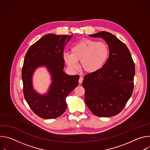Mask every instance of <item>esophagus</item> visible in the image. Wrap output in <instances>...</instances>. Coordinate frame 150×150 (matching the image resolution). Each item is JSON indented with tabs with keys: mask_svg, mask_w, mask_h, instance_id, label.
<instances>
[{
	"mask_svg": "<svg viewBox=\"0 0 150 150\" xmlns=\"http://www.w3.org/2000/svg\"><path fill=\"white\" fill-rule=\"evenodd\" d=\"M83 80V78L82 77L80 76V78H79V83H81L82 82Z\"/></svg>",
	"mask_w": 150,
	"mask_h": 150,
	"instance_id": "esophagus-1",
	"label": "esophagus"
}]
</instances>
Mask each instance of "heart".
<instances>
[{
	"mask_svg": "<svg viewBox=\"0 0 150 150\" xmlns=\"http://www.w3.org/2000/svg\"><path fill=\"white\" fill-rule=\"evenodd\" d=\"M109 46L104 41H97L90 38H83L72 46L71 53L63 54L64 62L72 70L81 67L88 73H94L105 65L109 57Z\"/></svg>",
	"mask_w": 150,
	"mask_h": 150,
	"instance_id": "1",
	"label": "heart"
}]
</instances>
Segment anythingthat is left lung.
<instances>
[{
	"mask_svg": "<svg viewBox=\"0 0 150 150\" xmlns=\"http://www.w3.org/2000/svg\"><path fill=\"white\" fill-rule=\"evenodd\" d=\"M101 37L108 45V61L98 71L85 75V102L96 116L110 117L124 108L134 90L135 65L127 46L112 34L101 31L89 35Z\"/></svg>",
	"mask_w": 150,
	"mask_h": 150,
	"instance_id": "8db88e82",
	"label": "left lung"
}]
</instances>
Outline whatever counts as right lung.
<instances>
[{
	"label": "right lung",
	"instance_id": "add662e5",
	"mask_svg": "<svg viewBox=\"0 0 150 150\" xmlns=\"http://www.w3.org/2000/svg\"><path fill=\"white\" fill-rule=\"evenodd\" d=\"M72 34H48L36 41L28 50L22 69L24 98L31 110L43 119H54L65 112L66 98L78 85L79 75H69L63 71V50ZM40 67H46L52 81L47 93L36 92L32 76Z\"/></svg>",
	"mask_w": 150,
	"mask_h": 150
}]
</instances>
